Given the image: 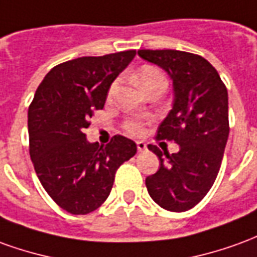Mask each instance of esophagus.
Returning <instances> with one entry per match:
<instances>
[{
    "instance_id": "1",
    "label": "esophagus",
    "mask_w": 257,
    "mask_h": 257,
    "mask_svg": "<svg viewBox=\"0 0 257 257\" xmlns=\"http://www.w3.org/2000/svg\"><path fill=\"white\" fill-rule=\"evenodd\" d=\"M136 147H138V152H145V150L147 149L146 143H145V142H142V141L136 142Z\"/></svg>"
}]
</instances>
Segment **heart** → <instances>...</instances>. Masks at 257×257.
<instances>
[{
  "label": "heart",
  "mask_w": 257,
  "mask_h": 257,
  "mask_svg": "<svg viewBox=\"0 0 257 257\" xmlns=\"http://www.w3.org/2000/svg\"><path fill=\"white\" fill-rule=\"evenodd\" d=\"M138 82L139 85L143 87V90H146L149 87L156 85H167V78L164 73L160 71L159 68L152 65H145L142 66L141 71L138 72ZM116 89V82H114L111 85L110 90H108V97L112 96V93ZM123 128L126 131V134L132 135V136H139L143 134V123L141 121H136V119H128L126 122L123 123Z\"/></svg>",
  "instance_id": "obj_1"
}]
</instances>
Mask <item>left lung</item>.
Segmentation results:
<instances>
[{"mask_svg":"<svg viewBox=\"0 0 257 257\" xmlns=\"http://www.w3.org/2000/svg\"><path fill=\"white\" fill-rule=\"evenodd\" d=\"M172 79L174 105L156 141L175 142L178 153L149 145L160 160L146 178L149 195L163 209L186 211L203 199L217 178L229 134L228 93L216 68L197 54L177 50H139Z\"/></svg>","mask_w":257,"mask_h":257,"instance_id":"left-lung-1","label":"left lung"}]
</instances>
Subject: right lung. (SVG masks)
I'll list each match as a JSON object with an SVG mask.
<instances>
[{"mask_svg":"<svg viewBox=\"0 0 257 257\" xmlns=\"http://www.w3.org/2000/svg\"><path fill=\"white\" fill-rule=\"evenodd\" d=\"M135 50L82 57L54 66L29 105V152L43 188L61 209L87 214L108 197L116 170L134 157L136 143L115 135L110 143H89L85 129L103 110L114 79Z\"/></svg>","mask_w":257,"mask_h":257,"instance_id":"obj_1","label":"right lung"}]
</instances>
